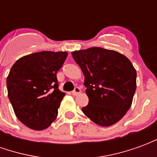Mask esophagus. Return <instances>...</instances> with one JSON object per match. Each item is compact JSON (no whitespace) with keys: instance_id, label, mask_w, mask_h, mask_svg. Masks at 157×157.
<instances>
[{"instance_id":"esophagus-1","label":"esophagus","mask_w":157,"mask_h":157,"mask_svg":"<svg viewBox=\"0 0 157 157\" xmlns=\"http://www.w3.org/2000/svg\"><path fill=\"white\" fill-rule=\"evenodd\" d=\"M80 92H81V89L79 88V87H75V88L74 89V91L72 92V95L76 96L77 94H79Z\"/></svg>"}]
</instances>
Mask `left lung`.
Here are the masks:
<instances>
[{
	"label": "left lung",
	"mask_w": 157,
	"mask_h": 157,
	"mask_svg": "<svg viewBox=\"0 0 157 157\" xmlns=\"http://www.w3.org/2000/svg\"><path fill=\"white\" fill-rule=\"evenodd\" d=\"M85 76L88 105L82 112L97 124L108 127L121 119L131 107L136 71L126 56L92 47L71 52Z\"/></svg>",
	"instance_id": "1"
}]
</instances>
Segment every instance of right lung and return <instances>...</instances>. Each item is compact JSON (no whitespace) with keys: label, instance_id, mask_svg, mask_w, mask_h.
Returning a JSON list of instances; mask_svg holds the SVG:
<instances>
[{"label":"right lung","instance_id":"obj_1","mask_svg":"<svg viewBox=\"0 0 157 157\" xmlns=\"http://www.w3.org/2000/svg\"><path fill=\"white\" fill-rule=\"evenodd\" d=\"M68 53L42 51L25 55L12 65L6 78L10 102L27 127L44 130L51 125L65 95L58 88L56 73Z\"/></svg>","mask_w":157,"mask_h":157}]
</instances>
